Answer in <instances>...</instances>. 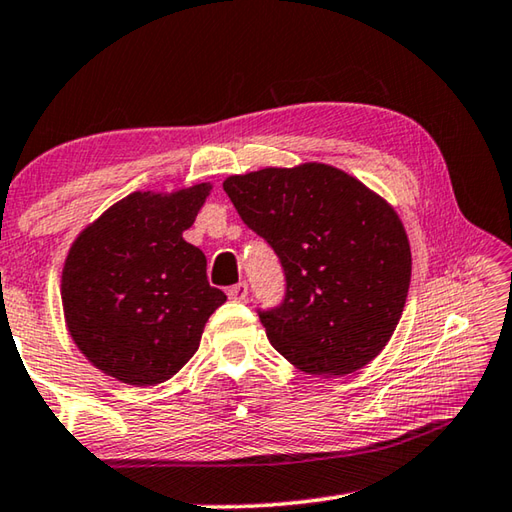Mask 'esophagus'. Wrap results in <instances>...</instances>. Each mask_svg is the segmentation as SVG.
I'll use <instances>...</instances> for the list:
<instances>
[{
  "label": "esophagus",
  "mask_w": 512,
  "mask_h": 512,
  "mask_svg": "<svg viewBox=\"0 0 512 512\" xmlns=\"http://www.w3.org/2000/svg\"><path fill=\"white\" fill-rule=\"evenodd\" d=\"M228 297L235 302H246L248 300V284L246 282H239L235 286L228 288Z\"/></svg>",
  "instance_id": "obj_1"
}]
</instances>
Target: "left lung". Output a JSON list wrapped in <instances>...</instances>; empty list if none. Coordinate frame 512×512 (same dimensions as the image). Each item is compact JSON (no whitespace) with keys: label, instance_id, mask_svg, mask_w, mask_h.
<instances>
[{"label":"left lung","instance_id":"8db88e82","mask_svg":"<svg viewBox=\"0 0 512 512\" xmlns=\"http://www.w3.org/2000/svg\"><path fill=\"white\" fill-rule=\"evenodd\" d=\"M224 190L284 268L282 304L257 311L271 345L324 378L374 360L401 320L412 277L394 208L324 163L228 176Z\"/></svg>","mask_w":512,"mask_h":512}]
</instances>
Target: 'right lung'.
<instances>
[{"instance_id": "add662e5", "label": "right lung", "mask_w": 512, "mask_h": 512, "mask_svg": "<svg viewBox=\"0 0 512 512\" xmlns=\"http://www.w3.org/2000/svg\"><path fill=\"white\" fill-rule=\"evenodd\" d=\"M210 183L134 192L80 232L62 268L64 320L91 365L127 385L172 378L226 302L206 255L183 239Z\"/></svg>"}]
</instances>
